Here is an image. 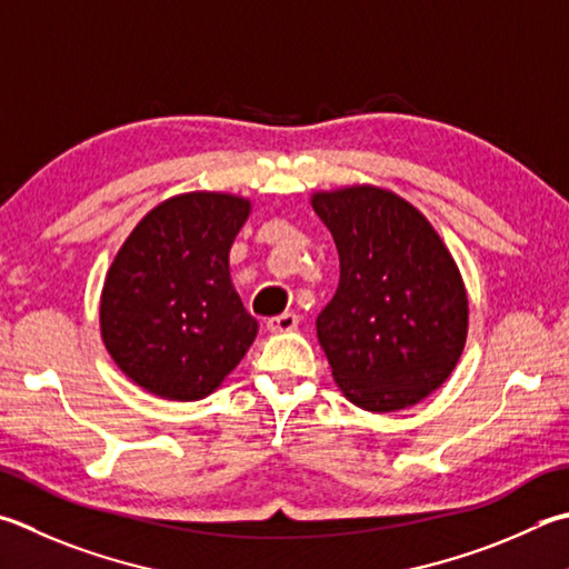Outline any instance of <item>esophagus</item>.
I'll return each mask as SVG.
<instances>
[{
	"mask_svg": "<svg viewBox=\"0 0 569 569\" xmlns=\"http://www.w3.org/2000/svg\"><path fill=\"white\" fill-rule=\"evenodd\" d=\"M298 320H301V318H298L296 313H281V316L268 318L266 328L271 330V333H288V330L298 328Z\"/></svg>",
	"mask_w": 569,
	"mask_h": 569,
	"instance_id": "1",
	"label": "esophagus"
}]
</instances>
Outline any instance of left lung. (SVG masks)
Masks as SVG:
<instances>
[{
	"label": "left lung",
	"instance_id": "left-lung-1",
	"mask_svg": "<svg viewBox=\"0 0 569 569\" xmlns=\"http://www.w3.org/2000/svg\"><path fill=\"white\" fill-rule=\"evenodd\" d=\"M340 281L316 318L343 396L402 410L446 383L468 338V296L446 243L416 206L376 186L313 193Z\"/></svg>",
	"mask_w": 569,
	"mask_h": 569
}]
</instances>
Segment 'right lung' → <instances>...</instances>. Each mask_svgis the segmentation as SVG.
<instances>
[{"mask_svg": "<svg viewBox=\"0 0 569 569\" xmlns=\"http://www.w3.org/2000/svg\"><path fill=\"white\" fill-rule=\"evenodd\" d=\"M251 213L231 193L159 203L119 249L101 291V338L143 390L201 400L241 363L258 333L231 283L229 251Z\"/></svg>", "mask_w": 569, "mask_h": 569, "instance_id": "obj_1", "label": "right lung"}]
</instances>
